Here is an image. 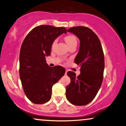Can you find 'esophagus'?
<instances>
[{
	"label": "esophagus",
	"mask_w": 126,
	"mask_h": 126,
	"mask_svg": "<svg viewBox=\"0 0 126 126\" xmlns=\"http://www.w3.org/2000/svg\"><path fill=\"white\" fill-rule=\"evenodd\" d=\"M67 70H66V72H65V75L67 74Z\"/></svg>",
	"instance_id": "34e87169"
}]
</instances>
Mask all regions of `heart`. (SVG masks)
<instances>
[{
  "mask_svg": "<svg viewBox=\"0 0 126 126\" xmlns=\"http://www.w3.org/2000/svg\"><path fill=\"white\" fill-rule=\"evenodd\" d=\"M65 41L67 43L68 46H70V45L74 44V43H77V40H76V38L75 37L74 35H69L66 36L64 38ZM56 43H57V40H55V41L53 42V44H52V47H54V46L56 45Z\"/></svg>",
  "mask_w": 126,
  "mask_h": 126,
  "instance_id": "1",
  "label": "heart"
}]
</instances>
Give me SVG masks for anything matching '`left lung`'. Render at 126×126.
Segmentation results:
<instances>
[{
  "label": "left lung",
  "instance_id": "left-lung-1",
  "mask_svg": "<svg viewBox=\"0 0 126 126\" xmlns=\"http://www.w3.org/2000/svg\"><path fill=\"white\" fill-rule=\"evenodd\" d=\"M80 41V46L75 63L80 66V74L73 72L67 75L70 83L66 86V96L75 105H85L94 99L103 80L104 56L98 36L85 27H74L67 30Z\"/></svg>",
  "mask_w": 126,
  "mask_h": 126
}]
</instances>
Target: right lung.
<instances>
[{
    "instance_id": "obj_1",
    "label": "right lung",
    "mask_w": 126,
    "mask_h": 126,
    "mask_svg": "<svg viewBox=\"0 0 126 126\" xmlns=\"http://www.w3.org/2000/svg\"><path fill=\"white\" fill-rule=\"evenodd\" d=\"M63 33H67L64 27L38 26L28 33L22 44L20 79L26 96L33 103L48 102L51 97L53 85L64 76V67H50L46 60L50 55L53 42Z\"/></svg>"
}]
</instances>
